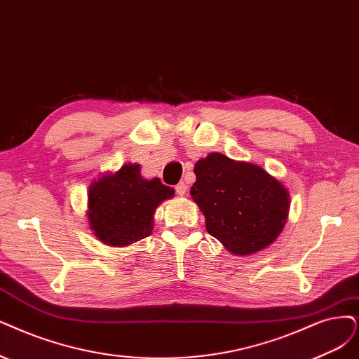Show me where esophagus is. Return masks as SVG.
I'll list each match as a JSON object with an SVG mask.
<instances>
[{
	"label": "esophagus",
	"instance_id": "1",
	"mask_svg": "<svg viewBox=\"0 0 359 359\" xmlns=\"http://www.w3.org/2000/svg\"><path fill=\"white\" fill-rule=\"evenodd\" d=\"M175 189H176V192H177L179 195H184V192H187V183H184V182L177 183L176 187H175Z\"/></svg>",
	"mask_w": 359,
	"mask_h": 359
}]
</instances>
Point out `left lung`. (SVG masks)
Returning a JSON list of instances; mask_svg holds the SVG:
<instances>
[{"mask_svg": "<svg viewBox=\"0 0 359 359\" xmlns=\"http://www.w3.org/2000/svg\"><path fill=\"white\" fill-rule=\"evenodd\" d=\"M191 196L205 217L207 232L238 256L271 245L288 216V192L263 168L210 154L195 164Z\"/></svg>", "mask_w": 359, "mask_h": 359, "instance_id": "1", "label": "left lung"}]
</instances>
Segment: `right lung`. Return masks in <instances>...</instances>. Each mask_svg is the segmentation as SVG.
Wrapping results in <instances>:
<instances>
[{
    "label": "right lung",
    "mask_w": 359,
    "mask_h": 359,
    "mask_svg": "<svg viewBox=\"0 0 359 359\" xmlns=\"http://www.w3.org/2000/svg\"><path fill=\"white\" fill-rule=\"evenodd\" d=\"M175 189L159 179L144 180L140 165L126 164L112 176L93 182L88 189V220L99 240L108 245H128L149 236L155 208Z\"/></svg>",
    "instance_id": "obj_1"
}]
</instances>
